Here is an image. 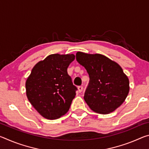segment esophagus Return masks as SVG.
<instances>
[{
    "mask_svg": "<svg viewBox=\"0 0 149 149\" xmlns=\"http://www.w3.org/2000/svg\"><path fill=\"white\" fill-rule=\"evenodd\" d=\"M78 88V91H79V92L81 93L83 91V89H84V87H83V86H79L77 87Z\"/></svg>",
    "mask_w": 149,
    "mask_h": 149,
    "instance_id": "obj_1",
    "label": "esophagus"
}]
</instances>
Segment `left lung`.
I'll list each match as a JSON object with an SVG mask.
<instances>
[{
    "instance_id": "8db88e82",
    "label": "left lung",
    "mask_w": 149,
    "mask_h": 149,
    "mask_svg": "<svg viewBox=\"0 0 149 149\" xmlns=\"http://www.w3.org/2000/svg\"><path fill=\"white\" fill-rule=\"evenodd\" d=\"M76 60L89 75L84 100L91 109L107 114L120 107L130 91L129 79L120 65L100 54L77 52Z\"/></svg>"
}]
</instances>
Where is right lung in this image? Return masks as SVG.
Instances as JSON below:
<instances>
[{
	"label": "right lung",
	"mask_w": 149,
	"mask_h": 149,
	"mask_svg": "<svg viewBox=\"0 0 149 149\" xmlns=\"http://www.w3.org/2000/svg\"><path fill=\"white\" fill-rule=\"evenodd\" d=\"M74 54H54L33 68L26 83V95L35 109L48 120H56L66 114L75 96L67 69Z\"/></svg>",
	"instance_id": "obj_1"
}]
</instances>
